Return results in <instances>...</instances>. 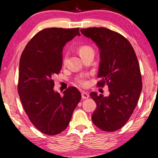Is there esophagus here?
I'll return each mask as SVG.
<instances>
[{"mask_svg":"<svg viewBox=\"0 0 158 158\" xmlns=\"http://www.w3.org/2000/svg\"><path fill=\"white\" fill-rule=\"evenodd\" d=\"M89 97V95L87 93L84 92H82V93H81V98L82 99H88Z\"/></svg>","mask_w":158,"mask_h":158,"instance_id":"1","label":"esophagus"}]
</instances>
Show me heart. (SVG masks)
I'll list each match as a JSON object with an SVG mask.
<instances>
[{"label": "heart", "instance_id": "1", "mask_svg": "<svg viewBox=\"0 0 158 158\" xmlns=\"http://www.w3.org/2000/svg\"><path fill=\"white\" fill-rule=\"evenodd\" d=\"M79 52L81 56L83 58L85 57L86 56H87L89 54H92L94 53V50L92 47L89 46H81L79 48ZM68 61V56L67 54H66L64 57V60H63V63L64 64H66L67 63ZM75 81L77 84H79V86H86L88 84L87 81L86 80V77L84 76V75H80V76L77 77L76 79H75Z\"/></svg>", "mask_w": 158, "mask_h": 158}]
</instances>
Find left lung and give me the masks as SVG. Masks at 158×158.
I'll return each instance as SVG.
<instances>
[{
    "mask_svg": "<svg viewBox=\"0 0 158 158\" xmlns=\"http://www.w3.org/2000/svg\"><path fill=\"white\" fill-rule=\"evenodd\" d=\"M80 31L98 46L101 81L97 85L103 87L106 83L110 92L108 97L90 94L97 104L92 122L103 131H116L128 121L140 95L143 83L138 60L128 40L118 33L103 27Z\"/></svg>",
    "mask_w": 158,
    "mask_h": 158,
    "instance_id": "left-lung-1",
    "label": "left lung"
}]
</instances>
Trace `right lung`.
<instances>
[{
    "instance_id": "add662e5",
    "label": "right lung",
    "mask_w": 158,
    "mask_h": 158,
    "mask_svg": "<svg viewBox=\"0 0 158 158\" xmlns=\"http://www.w3.org/2000/svg\"><path fill=\"white\" fill-rule=\"evenodd\" d=\"M80 35L77 28H49L37 33L22 53L18 91L22 105L40 132L54 135L69 124L81 94L70 86L61 96L53 78L61 71L62 52L67 42Z\"/></svg>"
}]
</instances>
